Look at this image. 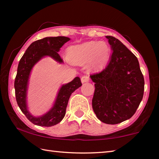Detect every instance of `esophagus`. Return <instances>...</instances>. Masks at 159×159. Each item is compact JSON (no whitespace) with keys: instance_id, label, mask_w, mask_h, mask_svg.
<instances>
[{"instance_id":"34e87169","label":"esophagus","mask_w":159,"mask_h":159,"mask_svg":"<svg viewBox=\"0 0 159 159\" xmlns=\"http://www.w3.org/2000/svg\"><path fill=\"white\" fill-rule=\"evenodd\" d=\"M89 81V77L87 76H83L81 77V82L83 83H86V82H88Z\"/></svg>"}]
</instances>
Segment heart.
<instances>
[{
	"label": "heart",
	"mask_w": 159,
	"mask_h": 159,
	"mask_svg": "<svg viewBox=\"0 0 159 159\" xmlns=\"http://www.w3.org/2000/svg\"><path fill=\"white\" fill-rule=\"evenodd\" d=\"M111 50L104 41H89L72 45L67 48L66 57L74 64H84L89 62L94 68L103 66L109 61Z\"/></svg>",
	"instance_id": "heart-1"
}]
</instances>
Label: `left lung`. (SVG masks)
<instances>
[{"mask_svg":"<svg viewBox=\"0 0 159 159\" xmlns=\"http://www.w3.org/2000/svg\"><path fill=\"white\" fill-rule=\"evenodd\" d=\"M106 38L112 53L105 69L90 76L95 87L92 105L99 120L114 125L135 113L143 98L144 80L135 55L119 40Z\"/></svg>","mask_w":159,"mask_h":159,"instance_id":"8db88e82","label":"left lung"}]
</instances>
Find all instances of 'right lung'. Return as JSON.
<instances>
[{"mask_svg": "<svg viewBox=\"0 0 159 159\" xmlns=\"http://www.w3.org/2000/svg\"><path fill=\"white\" fill-rule=\"evenodd\" d=\"M70 40L65 36L46 37L32 43L19 62L15 80L16 100L26 117L34 125L50 127L57 125L63 119L71 93L82 85L79 77H76L66 84L61 86L52 107L45 114L35 116L29 111L27 91L29 78L34 66L45 57H50L60 64L63 63L58 52L65 43Z\"/></svg>", "mask_w": 159, "mask_h": 159, "instance_id": "right-lung-1", "label": "right lung"}]
</instances>
